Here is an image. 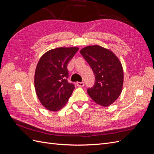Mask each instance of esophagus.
<instances>
[{
  "mask_svg": "<svg viewBox=\"0 0 154 154\" xmlns=\"http://www.w3.org/2000/svg\"><path fill=\"white\" fill-rule=\"evenodd\" d=\"M76 85H77V86H78V87H83L84 86V83L83 82H77L76 83Z\"/></svg>",
  "mask_w": 154,
  "mask_h": 154,
  "instance_id": "1",
  "label": "esophagus"
}]
</instances>
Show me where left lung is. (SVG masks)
<instances>
[{
    "label": "left lung",
    "mask_w": 154,
    "mask_h": 154,
    "mask_svg": "<svg viewBox=\"0 0 154 154\" xmlns=\"http://www.w3.org/2000/svg\"><path fill=\"white\" fill-rule=\"evenodd\" d=\"M80 53L95 76L94 85L87 93L97 104L108 106L118 99L123 83L122 65L111 51L100 45L87 46Z\"/></svg>",
    "instance_id": "left-lung-1"
}]
</instances>
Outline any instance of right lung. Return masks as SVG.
Listing matches in <instances>:
<instances>
[{"label": "right lung", "mask_w": 154, "mask_h": 154, "mask_svg": "<svg viewBox=\"0 0 154 154\" xmlns=\"http://www.w3.org/2000/svg\"><path fill=\"white\" fill-rule=\"evenodd\" d=\"M79 50L78 48H59L42 55L35 74L36 95L42 105L57 111L66 104L74 89L69 83L67 64Z\"/></svg>", "instance_id": "1"}]
</instances>
